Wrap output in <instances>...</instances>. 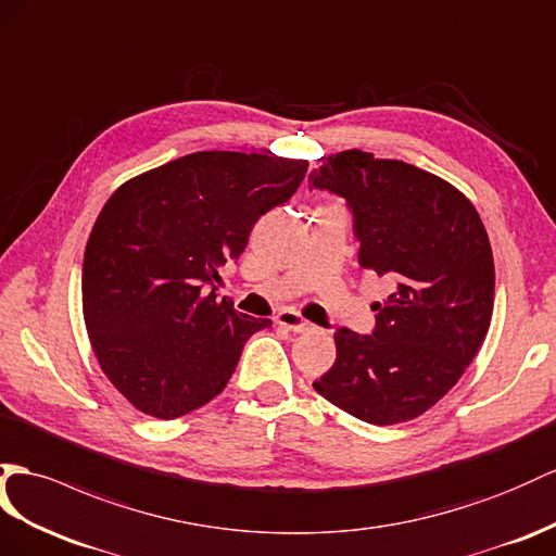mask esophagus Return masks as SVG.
<instances>
[{"label": "esophagus", "mask_w": 556, "mask_h": 556, "mask_svg": "<svg viewBox=\"0 0 556 556\" xmlns=\"http://www.w3.org/2000/svg\"><path fill=\"white\" fill-rule=\"evenodd\" d=\"M277 324L287 326V329H291L293 333H305V331H312V324L307 319H303L298 312L293 309H283L277 315Z\"/></svg>", "instance_id": "esophagus-1"}]
</instances>
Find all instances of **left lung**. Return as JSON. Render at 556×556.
<instances>
[{
  "label": "left lung",
  "instance_id": "8db88e82",
  "mask_svg": "<svg viewBox=\"0 0 556 556\" xmlns=\"http://www.w3.org/2000/svg\"><path fill=\"white\" fill-rule=\"evenodd\" d=\"M309 188L343 197L359 267L386 277L371 336L336 331V364L315 390L371 425L422 416L475 359L493 315L495 269L472 202L400 160L345 150L324 156Z\"/></svg>",
  "mask_w": 556,
  "mask_h": 556
}]
</instances>
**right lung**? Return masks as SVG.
I'll list each match as a JSON object with an SVG mask.
<instances>
[{"label": "right lung", "mask_w": 556, "mask_h": 556, "mask_svg": "<svg viewBox=\"0 0 556 556\" xmlns=\"http://www.w3.org/2000/svg\"><path fill=\"white\" fill-rule=\"evenodd\" d=\"M305 174V160L192 152L126 180L98 213L84 321L103 374L142 414L174 420L211 402L247 340L273 324L218 301V267Z\"/></svg>", "instance_id": "1"}]
</instances>
